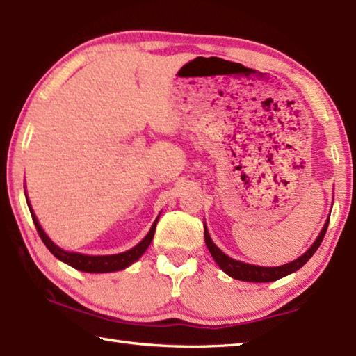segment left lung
<instances>
[{
  "mask_svg": "<svg viewBox=\"0 0 356 356\" xmlns=\"http://www.w3.org/2000/svg\"><path fill=\"white\" fill-rule=\"evenodd\" d=\"M328 221H330V218L327 220V222H325L321 236L316 238L314 245H312L303 256H300L297 261H293L291 264L281 265V267H257V265H250V264L236 261V259H231L212 242V238H210L206 226H204V240H206L207 248L210 251V254H212V257L215 259V262L220 265V268L222 270V272H226L229 276H232L234 280L250 281V282H272V281L282 278V276H286L289 273L297 272L298 268L303 267V265L309 261L311 256L314 254L318 246H321V243H322L325 232H327V227H328Z\"/></svg>",
  "mask_w": 356,
  "mask_h": 356,
  "instance_id": "8db88e82",
  "label": "left lung"
}]
</instances>
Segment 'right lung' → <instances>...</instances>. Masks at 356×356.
Here are the masks:
<instances>
[{
    "label": "right lung",
    "mask_w": 356,
    "mask_h": 356,
    "mask_svg": "<svg viewBox=\"0 0 356 356\" xmlns=\"http://www.w3.org/2000/svg\"><path fill=\"white\" fill-rule=\"evenodd\" d=\"M28 207H29V212H31L33 216V221H34V226L38 229L39 236L42 238V242L45 243V246L50 252L55 257H58L59 261H63L65 264H69L70 267H74L76 270H81V272H88V273H108V272H118V270H122L125 267H129L130 264H134L135 261H138L143 254L144 251L147 250V246L150 245L154 238V234H155V227H156V218L154 221L152 227H150V231L146 237H144L140 243H138L135 248H131L125 252H120V254H111V256H86V254H80V252H69V251H64L56 246L55 243L51 242L50 238L47 237V234L44 232V229L40 227L38 218H35V215L33 213V209L29 206V201H28Z\"/></svg>",
    "instance_id": "1"
}]
</instances>
